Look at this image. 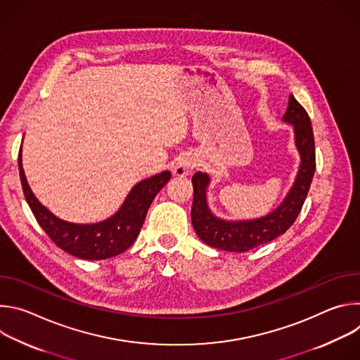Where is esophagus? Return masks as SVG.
<instances>
[{
	"mask_svg": "<svg viewBox=\"0 0 360 360\" xmlns=\"http://www.w3.org/2000/svg\"><path fill=\"white\" fill-rule=\"evenodd\" d=\"M193 168H195V161H192L189 158H184V160H181L175 165L174 175H176V176H186Z\"/></svg>",
	"mask_w": 360,
	"mask_h": 360,
	"instance_id": "1",
	"label": "esophagus"
}]
</instances>
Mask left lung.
<instances>
[{
    "instance_id": "left-lung-1",
    "label": "left lung",
    "mask_w": 360,
    "mask_h": 360,
    "mask_svg": "<svg viewBox=\"0 0 360 360\" xmlns=\"http://www.w3.org/2000/svg\"><path fill=\"white\" fill-rule=\"evenodd\" d=\"M283 121L295 127V141L302 162L293 188L281 207L268 217L243 222H226L215 218L210 212L205 198V189L210 182L208 175L198 172L192 176L193 202L191 219L195 232L207 245L229 252H248L285 233L296 221L316 169L315 138L309 115L293 95L289 96Z\"/></svg>"
}]
</instances>
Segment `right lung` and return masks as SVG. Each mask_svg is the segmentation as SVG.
<instances>
[{
	"mask_svg": "<svg viewBox=\"0 0 360 360\" xmlns=\"http://www.w3.org/2000/svg\"><path fill=\"white\" fill-rule=\"evenodd\" d=\"M18 169L25 200L39 226L58 248L77 258L91 261L112 258L135 242L149 205L161 188L171 179L169 171L143 179L134 186L122 208L112 218L95 225H75L58 219L37 200L24 175L21 149L18 153Z\"/></svg>",
	"mask_w": 360,
	"mask_h": 360,
	"instance_id": "add662e5",
	"label": "right lung"
}]
</instances>
